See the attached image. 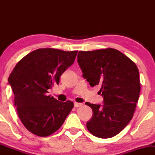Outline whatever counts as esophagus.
Instances as JSON below:
<instances>
[{
    "label": "esophagus",
    "mask_w": 155,
    "mask_h": 155,
    "mask_svg": "<svg viewBox=\"0 0 155 155\" xmlns=\"http://www.w3.org/2000/svg\"><path fill=\"white\" fill-rule=\"evenodd\" d=\"M82 106V104H79V103H74V107L78 108V107H80V106Z\"/></svg>",
    "instance_id": "obj_1"
}]
</instances>
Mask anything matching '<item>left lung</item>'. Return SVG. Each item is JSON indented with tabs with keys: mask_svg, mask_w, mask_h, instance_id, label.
Here are the masks:
<instances>
[{
	"mask_svg": "<svg viewBox=\"0 0 155 155\" xmlns=\"http://www.w3.org/2000/svg\"><path fill=\"white\" fill-rule=\"evenodd\" d=\"M77 62L84 79L100 86L103 104L86 105L92 109L87 122L93 136L108 138L120 133L132 120L139 97L140 84L136 65L117 49L80 51Z\"/></svg>",
	"mask_w": 155,
	"mask_h": 155,
	"instance_id": "left-lung-1",
	"label": "left lung"
}]
</instances>
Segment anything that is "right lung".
I'll return each instance as SVG.
<instances>
[{
	"label": "right lung",
	"instance_id": "1",
	"mask_svg": "<svg viewBox=\"0 0 155 155\" xmlns=\"http://www.w3.org/2000/svg\"><path fill=\"white\" fill-rule=\"evenodd\" d=\"M78 51L45 48L33 51L16 65L8 77L15 106L22 124L30 132L45 137L63 124L74 103L60 102L49 95V89L74 63Z\"/></svg>",
	"mask_w": 155,
	"mask_h": 155
}]
</instances>
